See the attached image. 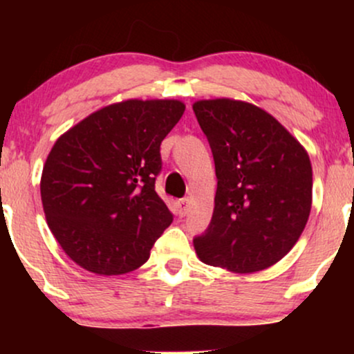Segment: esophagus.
Segmentation results:
<instances>
[{"instance_id": "esophagus-1", "label": "esophagus", "mask_w": 354, "mask_h": 354, "mask_svg": "<svg viewBox=\"0 0 354 354\" xmlns=\"http://www.w3.org/2000/svg\"><path fill=\"white\" fill-rule=\"evenodd\" d=\"M178 205H180V214H181V216H185V214L188 213L189 200H188V198H181V200L178 201Z\"/></svg>"}]
</instances>
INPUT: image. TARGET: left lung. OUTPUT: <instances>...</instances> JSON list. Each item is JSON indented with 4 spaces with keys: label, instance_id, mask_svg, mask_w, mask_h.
Masks as SVG:
<instances>
[{
    "label": "left lung",
    "instance_id": "1",
    "mask_svg": "<svg viewBox=\"0 0 354 354\" xmlns=\"http://www.w3.org/2000/svg\"><path fill=\"white\" fill-rule=\"evenodd\" d=\"M193 111L218 178L213 218L193 239L198 258L233 273L273 266L310 218V156L278 120L251 103L203 100Z\"/></svg>",
    "mask_w": 354,
    "mask_h": 354
}]
</instances>
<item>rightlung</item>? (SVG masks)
Returning <instances> with one entry per match:
<instances>
[{
    "instance_id": "right-lung-1",
    "label": "right lung",
    "mask_w": 354,
    "mask_h": 354,
    "mask_svg": "<svg viewBox=\"0 0 354 354\" xmlns=\"http://www.w3.org/2000/svg\"><path fill=\"white\" fill-rule=\"evenodd\" d=\"M183 113L178 100H128L58 138L39 188L48 226L76 265L113 276L148 261L173 223L154 181L163 165L161 141Z\"/></svg>"
}]
</instances>
